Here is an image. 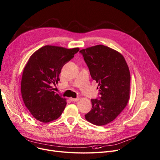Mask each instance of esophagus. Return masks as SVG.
I'll return each instance as SVG.
<instances>
[{"label":"esophagus","instance_id":"1","mask_svg":"<svg viewBox=\"0 0 160 160\" xmlns=\"http://www.w3.org/2000/svg\"><path fill=\"white\" fill-rule=\"evenodd\" d=\"M70 100L72 102H78L79 100V98H71Z\"/></svg>","mask_w":160,"mask_h":160}]
</instances>
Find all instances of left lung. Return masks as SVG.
Segmentation results:
<instances>
[{
	"mask_svg": "<svg viewBox=\"0 0 160 160\" xmlns=\"http://www.w3.org/2000/svg\"><path fill=\"white\" fill-rule=\"evenodd\" d=\"M92 78L98 83L100 97L91 99L86 119L96 125L112 122L125 108L130 98V71L120 52L103 45L80 51Z\"/></svg>",
	"mask_w": 160,
	"mask_h": 160,
	"instance_id": "8db88e82",
	"label": "left lung"
}]
</instances>
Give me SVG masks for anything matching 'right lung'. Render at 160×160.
Returning <instances> with one entry per match:
<instances>
[{
	"label": "right lung",
	"instance_id": "1",
	"mask_svg": "<svg viewBox=\"0 0 160 160\" xmlns=\"http://www.w3.org/2000/svg\"><path fill=\"white\" fill-rule=\"evenodd\" d=\"M79 49L47 45L29 57L22 72L21 94L26 107L36 120L52 122L64 110L66 99L53 91L51 85L58 83L62 67Z\"/></svg>",
	"mask_w": 160,
	"mask_h": 160
}]
</instances>
